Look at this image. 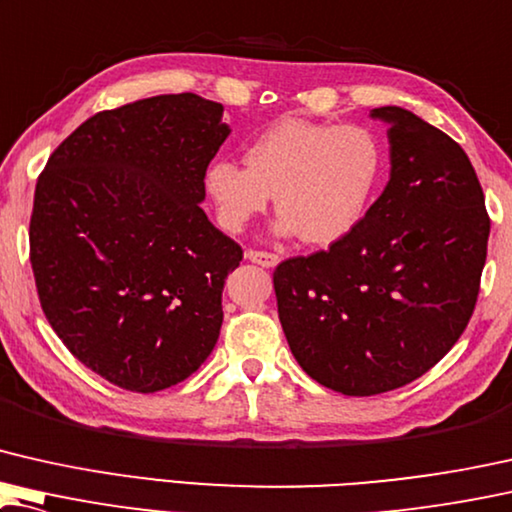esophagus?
Here are the masks:
<instances>
[{
	"mask_svg": "<svg viewBox=\"0 0 512 512\" xmlns=\"http://www.w3.org/2000/svg\"><path fill=\"white\" fill-rule=\"evenodd\" d=\"M244 258L256 265H263V268H274L279 263V256L272 254V251H258V249H249Z\"/></svg>",
	"mask_w": 512,
	"mask_h": 512,
	"instance_id": "esophagus-1",
	"label": "esophagus"
}]
</instances>
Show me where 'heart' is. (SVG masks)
I'll return each instance as SVG.
<instances>
[{
  "label": "heart",
  "mask_w": 512,
  "mask_h": 512,
  "mask_svg": "<svg viewBox=\"0 0 512 512\" xmlns=\"http://www.w3.org/2000/svg\"><path fill=\"white\" fill-rule=\"evenodd\" d=\"M379 170L381 145L369 129L286 117L251 140L244 166L207 168L205 184L231 231L261 214L274 194L279 233L330 244L360 221Z\"/></svg>",
  "instance_id": "b5f03b06"
}]
</instances>
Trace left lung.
I'll list each match as a JSON object with an SVG mask.
<instances>
[{"mask_svg": "<svg viewBox=\"0 0 512 512\" xmlns=\"http://www.w3.org/2000/svg\"><path fill=\"white\" fill-rule=\"evenodd\" d=\"M388 124L390 180L330 249L274 270L279 321L300 367L325 388L369 397L429 372L476 307L490 217L453 138L399 106Z\"/></svg>", "mask_w": 512, "mask_h": 512, "instance_id": "left-lung-1", "label": "left lung"}]
</instances>
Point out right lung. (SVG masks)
I'll use <instances>...</instances> for the list:
<instances>
[{
	"instance_id": "1",
	"label": "right lung",
	"mask_w": 512,
	"mask_h": 512,
	"mask_svg": "<svg viewBox=\"0 0 512 512\" xmlns=\"http://www.w3.org/2000/svg\"><path fill=\"white\" fill-rule=\"evenodd\" d=\"M224 106L161 94L103 110L50 154L34 191L29 261L57 337L103 379L157 392L219 339L242 249L203 212Z\"/></svg>"
}]
</instances>
